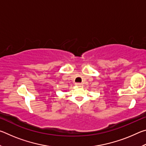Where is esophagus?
<instances>
[{
	"mask_svg": "<svg viewBox=\"0 0 146 146\" xmlns=\"http://www.w3.org/2000/svg\"><path fill=\"white\" fill-rule=\"evenodd\" d=\"M75 85L78 86H80L82 85V83H75Z\"/></svg>",
	"mask_w": 146,
	"mask_h": 146,
	"instance_id": "obj_1",
	"label": "esophagus"
}]
</instances>
